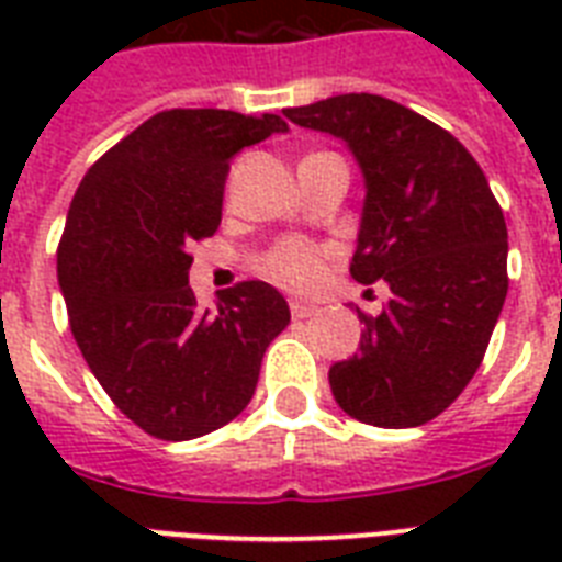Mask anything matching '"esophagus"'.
Segmentation results:
<instances>
[{
  "mask_svg": "<svg viewBox=\"0 0 562 562\" xmlns=\"http://www.w3.org/2000/svg\"><path fill=\"white\" fill-rule=\"evenodd\" d=\"M315 312H317L315 306H308V303H300V300H294V303H291V317H297V321H306V317H312Z\"/></svg>",
  "mask_w": 562,
  "mask_h": 562,
  "instance_id": "obj_1",
  "label": "esophagus"
}]
</instances>
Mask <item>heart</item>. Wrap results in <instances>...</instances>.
I'll use <instances>...</instances> for the list:
<instances>
[{"label":"heart","instance_id":"1","mask_svg":"<svg viewBox=\"0 0 562 562\" xmlns=\"http://www.w3.org/2000/svg\"><path fill=\"white\" fill-rule=\"evenodd\" d=\"M262 271L289 291H308L324 273V254L308 241L289 238L265 256Z\"/></svg>","mask_w":562,"mask_h":562}]
</instances>
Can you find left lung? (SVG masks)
<instances>
[{
	"label": "left lung",
	"instance_id": "obj_1",
	"mask_svg": "<svg viewBox=\"0 0 562 562\" xmlns=\"http://www.w3.org/2000/svg\"><path fill=\"white\" fill-rule=\"evenodd\" d=\"M347 145L364 178L350 273L387 282L359 317V352L329 368L335 402L379 428H414L452 405L479 370L507 297V227L472 154L396 101L347 92L285 110Z\"/></svg>",
	"mask_w": 562,
	"mask_h": 562
}]
</instances>
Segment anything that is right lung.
Here are the masks:
<instances>
[{
    "label": "right lung",
    "instance_id": "obj_1",
    "mask_svg": "<svg viewBox=\"0 0 562 562\" xmlns=\"http://www.w3.org/2000/svg\"><path fill=\"white\" fill-rule=\"evenodd\" d=\"M273 113L166 110L113 145L75 192L57 285L92 375L119 411L160 440H194L247 408L289 303L241 282L198 306L189 245L221 224L229 160L285 134Z\"/></svg>",
    "mask_w": 562,
    "mask_h": 562
}]
</instances>
